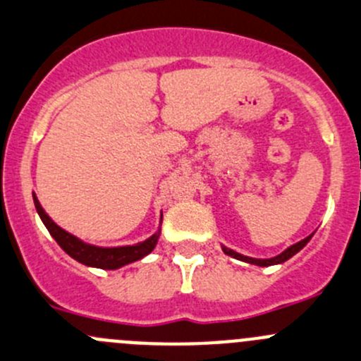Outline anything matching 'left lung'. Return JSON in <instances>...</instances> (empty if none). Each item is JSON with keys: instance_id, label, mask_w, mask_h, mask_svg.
I'll return each instance as SVG.
<instances>
[{"instance_id": "8db88e82", "label": "left lung", "mask_w": 361, "mask_h": 361, "mask_svg": "<svg viewBox=\"0 0 361 361\" xmlns=\"http://www.w3.org/2000/svg\"><path fill=\"white\" fill-rule=\"evenodd\" d=\"M312 235H314V234H310V235H308V238L301 239L300 243H296V245L289 246V248H287V250H283V252H281L280 255H276V257H271V259H253V257H246V255H241V253H238V252H234V250L226 248V246H221V250H223V253H225V255H228V257H234V259H238V260H243V262L253 264V266H260V267H267V266H276V264H283V262H286V260H289L290 257H293V255H296V253L300 252V250H303L305 246H307V243L310 241V239H312Z\"/></svg>"}]
</instances>
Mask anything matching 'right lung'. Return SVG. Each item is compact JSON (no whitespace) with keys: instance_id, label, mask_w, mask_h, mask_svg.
Masks as SVG:
<instances>
[{"instance_id":"1","label":"right lung","mask_w":361,"mask_h":361,"mask_svg":"<svg viewBox=\"0 0 361 361\" xmlns=\"http://www.w3.org/2000/svg\"><path fill=\"white\" fill-rule=\"evenodd\" d=\"M33 204H35V209L37 212H39L42 223L46 225V228L49 230V234L53 235L54 241L60 245V248L63 250L67 255H71L72 259L85 264V266L88 267H99V269H118V267H123L127 266V264L136 262V260L149 255V253L156 248L157 241H159L163 214H161L159 218V228H157V232L150 235L149 239H145V241H140L136 243V245H126V246H95V245H90V243L81 241L80 238H75L74 234H71V232L61 228L60 225H56V223L49 218V214L44 211L35 193H33Z\"/></svg>"}]
</instances>
